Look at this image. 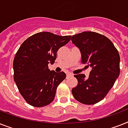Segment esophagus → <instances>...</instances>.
Here are the masks:
<instances>
[{"label": "esophagus", "instance_id": "esophagus-1", "mask_svg": "<svg viewBox=\"0 0 128 128\" xmlns=\"http://www.w3.org/2000/svg\"><path fill=\"white\" fill-rule=\"evenodd\" d=\"M73 76V74H71V73H67V77H69V76Z\"/></svg>", "mask_w": 128, "mask_h": 128}]
</instances>
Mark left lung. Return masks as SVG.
I'll list each match as a JSON object with an SVG mask.
<instances>
[{"instance_id": "8db88e82", "label": "left lung", "mask_w": 128, "mask_h": 128, "mask_svg": "<svg viewBox=\"0 0 128 128\" xmlns=\"http://www.w3.org/2000/svg\"><path fill=\"white\" fill-rule=\"evenodd\" d=\"M71 41L80 50L82 63L92 68L88 78L74 75L78 84L72 94L80 103L94 104L106 96L119 76V53L108 38L94 32L72 36Z\"/></svg>"}]
</instances>
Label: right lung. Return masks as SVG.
I'll use <instances>...</instances> for the list:
<instances>
[{
  "instance_id": "add662e5",
  "label": "right lung",
  "mask_w": 128,
  "mask_h": 128,
  "mask_svg": "<svg viewBox=\"0 0 128 128\" xmlns=\"http://www.w3.org/2000/svg\"><path fill=\"white\" fill-rule=\"evenodd\" d=\"M70 38L44 32L30 36L20 46L13 62L14 80L29 104L42 107L54 100L57 88L66 74L50 70L48 64L54 63L57 52Z\"/></svg>"
}]
</instances>
